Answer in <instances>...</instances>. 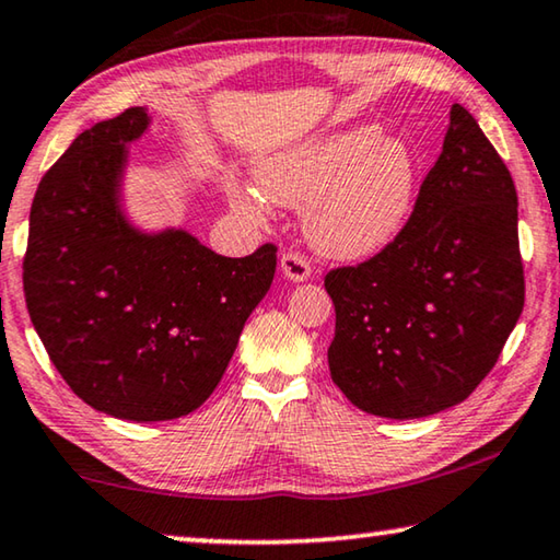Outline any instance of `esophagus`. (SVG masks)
Returning <instances> with one entry per match:
<instances>
[{
    "instance_id": "obj_1",
    "label": "esophagus",
    "mask_w": 560,
    "mask_h": 560,
    "mask_svg": "<svg viewBox=\"0 0 560 560\" xmlns=\"http://www.w3.org/2000/svg\"><path fill=\"white\" fill-rule=\"evenodd\" d=\"M281 271L283 277L291 279V281H306L312 277V261L306 259L301 252H287L281 256Z\"/></svg>"
}]
</instances>
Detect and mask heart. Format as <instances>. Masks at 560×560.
<instances>
[{
    "label": "heart",
    "instance_id": "1",
    "mask_svg": "<svg viewBox=\"0 0 560 560\" xmlns=\"http://www.w3.org/2000/svg\"><path fill=\"white\" fill-rule=\"evenodd\" d=\"M256 184L266 199L308 207V236L324 254L363 259L404 226L416 166L401 141L361 127L273 156L256 172ZM236 203L261 214V203L248 194H238Z\"/></svg>",
    "mask_w": 560,
    "mask_h": 560
}]
</instances>
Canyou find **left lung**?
Listing matches in <instances>:
<instances>
[{"label":"left lung","mask_w":560,"mask_h":560,"mask_svg":"<svg viewBox=\"0 0 560 560\" xmlns=\"http://www.w3.org/2000/svg\"><path fill=\"white\" fill-rule=\"evenodd\" d=\"M336 308L334 384L361 411L421 419L464 401L523 312L518 197L509 166L464 106L401 232L324 277Z\"/></svg>","instance_id":"1"}]
</instances>
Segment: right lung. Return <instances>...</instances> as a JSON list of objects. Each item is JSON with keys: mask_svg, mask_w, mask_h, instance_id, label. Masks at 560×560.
Returning a JSON list of instances; mask_svg holds the SVG:
<instances>
[{"mask_svg": "<svg viewBox=\"0 0 560 560\" xmlns=\"http://www.w3.org/2000/svg\"><path fill=\"white\" fill-rule=\"evenodd\" d=\"M147 124L139 106L94 124L42 176L22 279L44 349L84 404L168 421L214 394L271 287L277 246L229 259L186 232L131 229L119 176L127 141Z\"/></svg>", "mask_w": 560, "mask_h": 560, "instance_id": "1", "label": "right lung"}]
</instances>
